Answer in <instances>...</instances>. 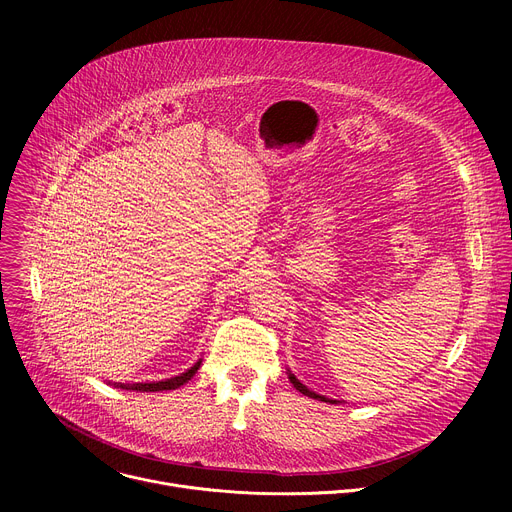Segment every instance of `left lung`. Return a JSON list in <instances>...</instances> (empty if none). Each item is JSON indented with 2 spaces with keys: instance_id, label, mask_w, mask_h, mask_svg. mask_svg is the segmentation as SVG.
<instances>
[{
  "instance_id": "8db88e82",
  "label": "left lung",
  "mask_w": 512,
  "mask_h": 512,
  "mask_svg": "<svg viewBox=\"0 0 512 512\" xmlns=\"http://www.w3.org/2000/svg\"><path fill=\"white\" fill-rule=\"evenodd\" d=\"M289 375V381H291V385H294L300 393H304V395H308V397H312V399H318V401H324V403H338L336 399H328V397H324V395H318V393H314V391H310L306 385H302L298 379H296V375H291V373H287Z\"/></svg>"
}]
</instances>
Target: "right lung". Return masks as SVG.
I'll return each mask as SVG.
<instances>
[{
    "label": "right lung",
    "instance_id": "right-lung-1",
    "mask_svg": "<svg viewBox=\"0 0 512 512\" xmlns=\"http://www.w3.org/2000/svg\"><path fill=\"white\" fill-rule=\"evenodd\" d=\"M202 360L194 362V367H190L186 373L178 375V377H172V379H166V381H154V383H115V387L119 389H127V391H141V393H152V391H172V389H178L182 387L184 383H188L196 371L200 369Z\"/></svg>",
    "mask_w": 512,
    "mask_h": 512
}]
</instances>
